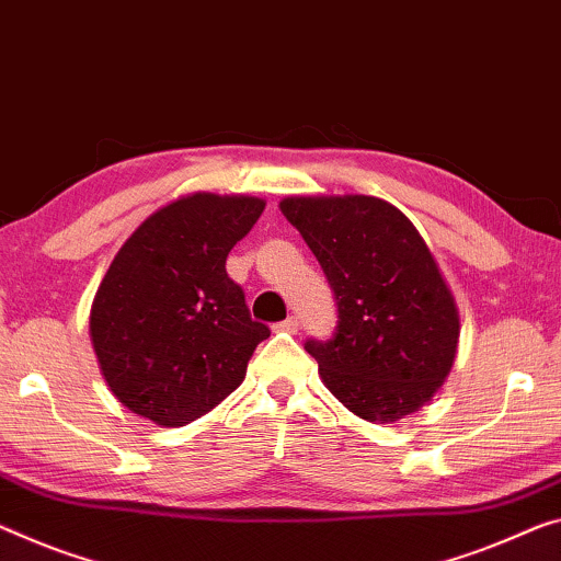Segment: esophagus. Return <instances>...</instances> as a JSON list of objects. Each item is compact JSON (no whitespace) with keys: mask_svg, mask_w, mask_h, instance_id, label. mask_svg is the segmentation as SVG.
Segmentation results:
<instances>
[{"mask_svg":"<svg viewBox=\"0 0 561 561\" xmlns=\"http://www.w3.org/2000/svg\"><path fill=\"white\" fill-rule=\"evenodd\" d=\"M278 331H286V333H296L298 331V318L296 316H288L286 321H280L278 325H275Z\"/></svg>","mask_w":561,"mask_h":561,"instance_id":"34e87169","label":"esophagus"}]
</instances>
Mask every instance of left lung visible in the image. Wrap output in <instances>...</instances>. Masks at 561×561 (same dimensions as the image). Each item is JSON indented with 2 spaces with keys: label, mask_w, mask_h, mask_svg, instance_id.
I'll use <instances>...</instances> for the list:
<instances>
[{
  "label": "left lung",
  "mask_w": 561,
  "mask_h": 561,
  "mask_svg": "<svg viewBox=\"0 0 561 561\" xmlns=\"http://www.w3.org/2000/svg\"><path fill=\"white\" fill-rule=\"evenodd\" d=\"M278 208L335 293L333 339L306 343L325 389L370 424L426 407L454 366L461 323L416 226L370 195H290Z\"/></svg>",
  "instance_id": "8db88e82"
}]
</instances>
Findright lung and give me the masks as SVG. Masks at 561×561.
Listing matches in <instances>:
<instances>
[{"label": "right lung", "mask_w": 561, "mask_h": 561, "mask_svg": "<svg viewBox=\"0 0 561 561\" xmlns=\"http://www.w3.org/2000/svg\"><path fill=\"white\" fill-rule=\"evenodd\" d=\"M265 210L253 195L191 193L145 218L94 293L90 341L125 409L175 428L243 383L271 335L226 273V257Z\"/></svg>", "instance_id": "1"}]
</instances>
